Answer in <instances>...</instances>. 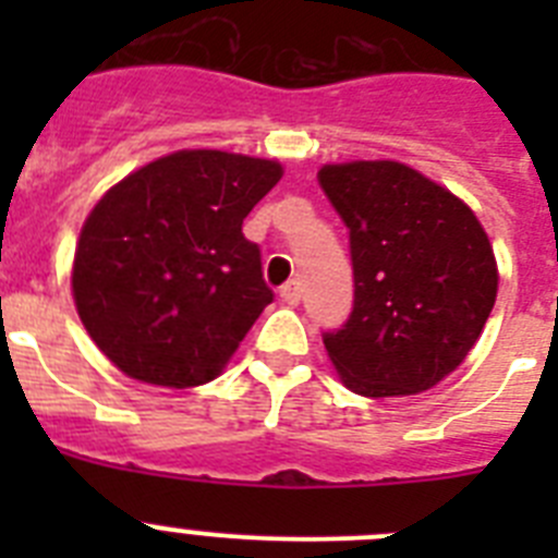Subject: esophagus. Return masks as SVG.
Returning <instances> with one entry per match:
<instances>
[{"instance_id": "1", "label": "esophagus", "mask_w": 558, "mask_h": 558, "mask_svg": "<svg viewBox=\"0 0 558 558\" xmlns=\"http://www.w3.org/2000/svg\"><path fill=\"white\" fill-rule=\"evenodd\" d=\"M279 295H282V302L284 304H290V307H295V304L302 302V284L295 282H288V284H282V290H279Z\"/></svg>"}]
</instances>
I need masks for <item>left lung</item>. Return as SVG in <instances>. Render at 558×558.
I'll use <instances>...</instances> for the list:
<instances>
[{"mask_svg":"<svg viewBox=\"0 0 558 558\" xmlns=\"http://www.w3.org/2000/svg\"><path fill=\"white\" fill-rule=\"evenodd\" d=\"M349 229L354 304L324 332L343 386L360 397H408L456 372L497 299V263L475 211L399 161L327 165L318 172Z\"/></svg>","mask_w":558,"mask_h":558,"instance_id":"left-lung-1","label":"left lung"}]
</instances>
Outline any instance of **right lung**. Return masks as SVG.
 <instances>
[{
	"instance_id": "obj_1",
	"label": "right lung",
	"mask_w": 558,
	"mask_h": 558,
	"mask_svg": "<svg viewBox=\"0 0 558 558\" xmlns=\"http://www.w3.org/2000/svg\"><path fill=\"white\" fill-rule=\"evenodd\" d=\"M279 179L268 159L179 150L102 195L77 240L72 293L113 366L167 388L223 372L274 302L243 220Z\"/></svg>"
}]
</instances>
